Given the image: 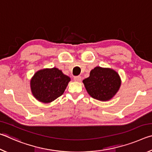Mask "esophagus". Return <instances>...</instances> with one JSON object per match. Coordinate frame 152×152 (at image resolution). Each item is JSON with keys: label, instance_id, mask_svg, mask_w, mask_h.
<instances>
[{"label": "esophagus", "instance_id": "esophagus-1", "mask_svg": "<svg viewBox=\"0 0 152 152\" xmlns=\"http://www.w3.org/2000/svg\"><path fill=\"white\" fill-rule=\"evenodd\" d=\"M74 80L76 82H80L81 80V76H74Z\"/></svg>", "mask_w": 152, "mask_h": 152}]
</instances>
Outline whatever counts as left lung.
<instances>
[{
    "instance_id": "8db88e82",
    "label": "left lung",
    "mask_w": 152,
    "mask_h": 152,
    "mask_svg": "<svg viewBox=\"0 0 152 152\" xmlns=\"http://www.w3.org/2000/svg\"><path fill=\"white\" fill-rule=\"evenodd\" d=\"M82 82L88 93L92 98L101 101L111 99L119 91L121 84L117 72L100 66L92 70L90 76Z\"/></svg>"
}]
</instances>
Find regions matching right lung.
I'll list each match as a JSON object with an SVG mask.
<instances>
[{
  "label": "right lung",
  "instance_id": "add662e5",
  "mask_svg": "<svg viewBox=\"0 0 152 152\" xmlns=\"http://www.w3.org/2000/svg\"><path fill=\"white\" fill-rule=\"evenodd\" d=\"M70 78L56 68L37 71L30 82L31 90L36 99L48 103L61 96Z\"/></svg>",
  "mask_w": 152,
  "mask_h": 152
}]
</instances>
